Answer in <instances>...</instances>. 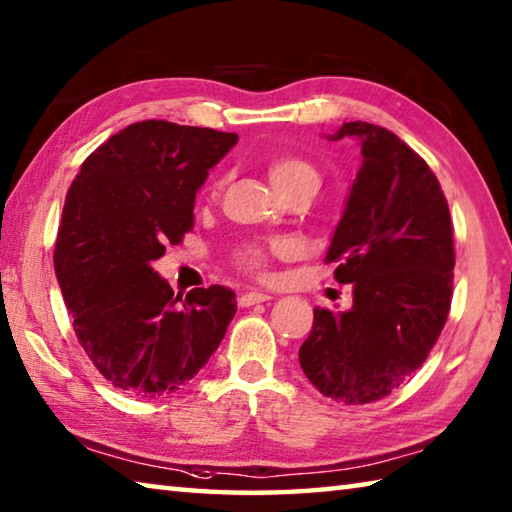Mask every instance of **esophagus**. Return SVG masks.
<instances>
[{
    "label": "esophagus",
    "mask_w": 512,
    "mask_h": 512,
    "mask_svg": "<svg viewBox=\"0 0 512 512\" xmlns=\"http://www.w3.org/2000/svg\"><path fill=\"white\" fill-rule=\"evenodd\" d=\"M269 294H263V292H245L243 296H240V305L243 307H249V305H256V303H265L269 301Z\"/></svg>",
    "instance_id": "esophagus-1"
}]
</instances>
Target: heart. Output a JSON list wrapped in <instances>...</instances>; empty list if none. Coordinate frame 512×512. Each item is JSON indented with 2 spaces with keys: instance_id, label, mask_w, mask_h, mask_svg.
Returning <instances> with one entry per match:
<instances>
[{
  "instance_id": "1",
  "label": "heart",
  "mask_w": 512,
  "mask_h": 512,
  "mask_svg": "<svg viewBox=\"0 0 512 512\" xmlns=\"http://www.w3.org/2000/svg\"><path fill=\"white\" fill-rule=\"evenodd\" d=\"M265 173L272 187L278 191V196L292 194V191L305 189L314 196L318 187H321V173L312 165L310 160H305L301 156H292V153H274V156L265 158ZM220 187H223V180L216 178L211 180L205 196L207 198H216ZM289 254V245L285 240H272L267 245H243L236 252V265L243 269V272L256 274V276H265L269 258L274 256H287Z\"/></svg>"
}]
</instances>
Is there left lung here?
I'll return each mask as SVG.
<instances>
[{
    "label": "left lung",
    "mask_w": 512,
    "mask_h": 512,
    "mask_svg": "<svg viewBox=\"0 0 512 512\" xmlns=\"http://www.w3.org/2000/svg\"><path fill=\"white\" fill-rule=\"evenodd\" d=\"M361 142V167L325 263L352 283L350 310L314 307L298 361L314 388L347 406L388 397L421 368L446 325L455 240L432 169L392 131L345 122L330 140Z\"/></svg>",
    "instance_id": "obj_1"
}]
</instances>
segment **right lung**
Instances as JSON below:
<instances>
[{
	"label": "right lung",
	"instance_id": "add662e5",
	"mask_svg": "<svg viewBox=\"0 0 512 512\" xmlns=\"http://www.w3.org/2000/svg\"><path fill=\"white\" fill-rule=\"evenodd\" d=\"M236 133L167 120L129 124L82 162L55 240L73 330L113 388L156 399L194 379L223 341L236 294L196 287L182 301L153 260L194 229L196 191Z\"/></svg>",
	"mask_w": 512,
	"mask_h": 512
}]
</instances>
